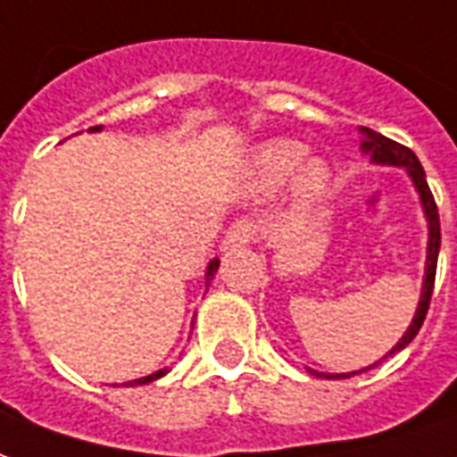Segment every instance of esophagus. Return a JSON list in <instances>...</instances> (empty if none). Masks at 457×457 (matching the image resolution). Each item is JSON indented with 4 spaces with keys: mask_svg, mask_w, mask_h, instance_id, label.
<instances>
[{
    "mask_svg": "<svg viewBox=\"0 0 457 457\" xmlns=\"http://www.w3.org/2000/svg\"><path fill=\"white\" fill-rule=\"evenodd\" d=\"M257 239V225L252 220H237L232 228L228 229L225 237V250H237V247H247Z\"/></svg>",
    "mask_w": 457,
    "mask_h": 457,
    "instance_id": "esophagus-1",
    "label": "esophagus"
}]
</instances>
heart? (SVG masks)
<instances>
[{
    "instance_id": "obj_1",
    "label": "heart",
    "mask_w": 457,
    "mask_h": 457,
    "mask_svg": "<svg viewBox=\"0 0 457 457\" xmlns=\"http://www.w3.org/2000/svg\"><path fill=\"white\" fill-rule=\"evenodd\" d=\"M306 158V145L292 138H272L264 140L257 145V151L252 155V178L260 185L262 190H274L282 183H287L295 170L296 193L306 200L317 197L324 193L328 183V165L324 161H309L301 164ZM303 166L302 169L298 165Z\"/></svg>"
}]
</instances>
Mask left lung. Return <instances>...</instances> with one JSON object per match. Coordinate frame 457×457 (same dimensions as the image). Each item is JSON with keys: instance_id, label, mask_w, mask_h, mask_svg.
<instances>
[{"instance_id": "1", "label": "left lung", "mask_w": 457, "mask_h": 457, "mask_svg": "<svg viewBox=\"0 0 457 457\" xmlns=\"http://www.w3.org/2000/svg\"><path fill=\"white\" fill-rule=\"evenodd\" d=\"M361 151L371 158V162L376 165H394V168H406L411 183L416 187L418 197H420V207H423V215H426V222H428V252H426V274H423V287H420V302L416 306V314H413V321L411 327L406 328V334L398 339L394 349L386 353L384 359L394 356L395 351L406 349L411 341L416 339L418 328L423 327V319L428 314L430 295H433V284H436V264H438V252H440V220H438V207H436V200H433V193H430L428 180H426V170L423 165L416 158V153L395 143V140L386 138L381 133H376L371 129H361ZM381 359V361H384ZM378 363V361H376ZM373 363V366H376ZM371 366H366L361 371H369ZM361 371H351V373H319L314 369H309V373L314 376H324V378H349V376H356Z\"/></svg>"}]
</instances>
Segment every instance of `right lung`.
<instances>
[{"instance_id": "add662e5", "label": "right lung", "mask_w": 457, "mask_h": 457, "mask_svg": "<svg viewBox=\"0 0 457 457\" xmlns=\"http://www.w3.org/2000/svg\"><path fill=\"white\" fill-rule=\"evenodd\" d=\"M88 130H101V126H94V129ZM220 267V260H212L210 264H207L205 270V287H210V282H212V277H215V272H218ZM168 373V369H161V371L151 373V376H143V378H136V381H126V384L120 386H143V384H151V381H155V378H161V376H165ZM116 386V384H113Z\"/></svg>"}]
</instances>
